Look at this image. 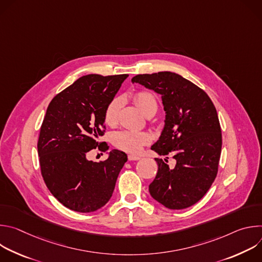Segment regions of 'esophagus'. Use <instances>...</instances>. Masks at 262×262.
Segmentation results:
<instances>
[{"mask_svg":"<svg viewBox=\"0 0 262 262\" xmlns=\"http://www.w3.org/2000/svg\"><path fill=\"white\" fill-rule=\"evenodd\" d=\"M127 159H128V161H138V160H140L141 158H140V157H138V156L129 155V156H127Z\"/></svg>","mask_w":262,"mask_h":262,"instance_id":"esophagus-1","label":"esophagus"}]
</instances>
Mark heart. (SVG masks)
Returning a JSON list of instances; mask_svg holds the SVG:
<instances>
[{"instance_id": "b5f03b06", "label": "heart", "mask_w": 262, "mask_h": 262, "mask_svg": "<svg viewBox=\"0 0 262 262\" xmlns=\"http://www.w3.org/2000/svg\"><path fill=\"white\" fill-rule=\"evenodd\" d=\"M134 99L140 108L144 112L145 115L150 111L158 110V100L154 93L149 91H138L134 94ZM122 104V99L120 97H114L105 106L103 113L104 123L108 126H114L117 124L119 119V112ZM113 144L121 149V150L137 154L142 147L150 141V136L144 132H134V130H120L112 137Z\"/></svg>"}]
</instances>
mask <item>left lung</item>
Segmentation results:
<instances>
[{"label":"left lung","instance_id":"left-lung-1","mask_svg":"<svg viewBox=\"0 0 262 262\" xmlns=\"http://www.w3.org/2000/svg\"><path fill=\"white\" fill-rule=\"evenodd\" d=\"M132 82L162 95L165 127L151 149L175 160L171 168L168 157L155 159L159 168L149 193L167 208L190 207L207 193L217 174L222 133L216 110L204 90L174 72L138 74Z\"/></svg>","mask_w":262,"mask_h":262}]
</instances>
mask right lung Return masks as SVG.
Segmentation results:
<instances>
[{
	"instance_id": "add662e5",
	"label": "right lung",
	"mask_w": 262,
	"mask_h": 262,
	"mask_svg": "<svg viewBox=\"0 0 262 262\" xmlns=\"http://www.w3.org/2000/svg\"><path fill=\"white\" fill-rule=\"evenodd\" d=\"M128 74H88L58 93L50 102L38 143L42 178L53 196L65 207L91 212L112 197L120 170L127 161L114 149L102 162L86 156L92 149L106 151L103 113Z\"/></svg>"
}]
</instances>
